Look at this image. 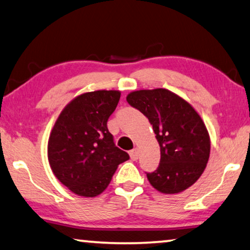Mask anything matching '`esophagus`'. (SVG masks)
I'll list each match as a JSON object with an SVG mask.
<instances>
[{
    "mask_svg": "<svg viewBox=\"0 0 250 250\" xmlns=\"http://www.w3.org/2000/svg\"><path fill=\"white\" fill-rule=\"evenodd\" d=\"M138 157H139V151H138L137 148H133L131 151H130V158L132 159V161H137Z\"/></svg>",
    "mask_w": 250,
    "mask_h": 250,
    "instance_id": "obj_1",
    "label": "esophagus"
}]
</instances>
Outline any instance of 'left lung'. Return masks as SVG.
Listing matches in <instances>:
<instances>
[{"instance_id":"8db88e82","label":"left lung","mask_w":250,"mask_h":250,"mask_svg":"<svg viewBox=\"0 0 250 250\" xmlns=\"http://www.w3.org/2000/svg\"><path fill=\"white\" fill-rule=\"evenodd\" d=\"M126 102L148 118L161 146L157 169L146 173L149 183L166 194L194 184L210 156V138L196 111L165 88L132 92Z\"/></svg>"}]
</instances>
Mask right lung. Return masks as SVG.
Returning <instances> with one entry per match:
<instances>
[{
    "label": "right lung",
    "mask_w": 250,
    "mask_h": 250,
    "mask_svg": "<svg viewBox=\"0 0 250 250\" xmlns=\"http://www.w3.org/2000/svg\"><path fill=\"white\" fill-rule=\"evenodd\" d=\"M119 91L84 93L62 110L48 141L55 176L77 195L93 197L107 188L118 165L129 159L107 129Z\"/></svg>",
    "instance_id": "1"
}]
</instances>
